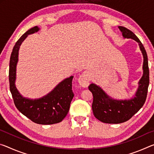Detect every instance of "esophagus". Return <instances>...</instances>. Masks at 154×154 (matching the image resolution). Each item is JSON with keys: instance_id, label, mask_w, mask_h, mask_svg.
I'll return each mask as SVG.
<instances>
[{"instance_id": "34e87169", "label": "esophagus", "mask_w": 154, "mask_h": 154, "mask_svg": "<svg viewBox=\"0 0 154 154\" xmlns=\"http://www.w3.org/2000/svg\"><path fill=\"white\" fill-rule=\"evenodd\" d=\"M89 76L88 75V73L84 72H83L82 75H80V76L78 78V82H79V84L82 87L86 88L89 85Z\"/></svg>"}]
</instances>
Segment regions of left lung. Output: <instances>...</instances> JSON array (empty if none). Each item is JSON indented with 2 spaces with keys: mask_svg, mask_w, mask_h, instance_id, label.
<instances>
[{
  "mask_svg": "<svg viewBox=\"0 0 154 154\" xmlns=\"http://www.w3.org/2000/svg\"><path fill=\"white\" fill-rule=\"evenodd\" d=\"M119 29L125 38H131L136 41L142 51L143 62V75L139 82V86L136 96L130 100L119 101L110 98L101 88L91 84L88 89L93 95L92 108L94 116L100 121L106 123L117 124L130 120L143 106L147 99L149 84V70L147 52L143 44L132 31L124 26H119Z\"/></svg>",
  "mask_w": 154,
  "mask_h": 154,
  "instance_id": "1",
  "label": "left lung"
}]
</instances>
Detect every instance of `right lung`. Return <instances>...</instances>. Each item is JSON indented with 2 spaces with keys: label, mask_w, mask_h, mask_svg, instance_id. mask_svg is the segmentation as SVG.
Masks as SVG:
<instances>
[{
  "label": "right lung",
  "mask_w": 154,
  "mask_h": 154,
  "mask_svg": "<svg viewBox=\"0 0 154 154\" xmlns=\"http://www.w3.org/2000/svg\"><path fill=\"white\" fill-rule=\"evenodd\" d=\"M39 28L34 26L24 33L17 41L12 51L9 61V88L16 108L31 121L41 125H51L60 123L67 115L70 102L74 97L72 90L73 77L64 79L53 91L39 99L24 98L15 86L16 64L20 46L29 34L37 32Z\"/></svg>",
  "instance_id": "obj_1"
}]
</instances>
